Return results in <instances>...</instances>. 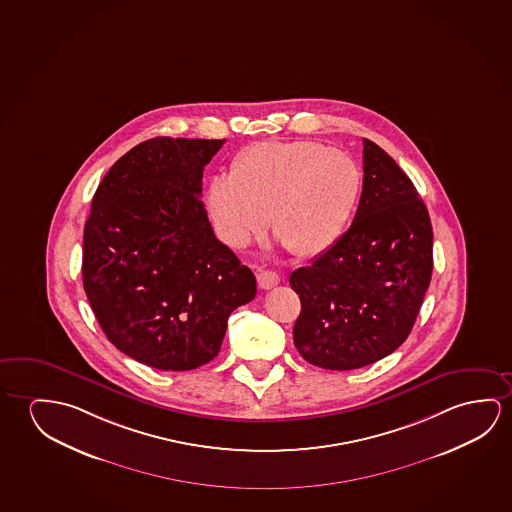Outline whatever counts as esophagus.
<instances>
[{
    "label": "esophagus",
    "mask_w": 512,
    "mask_h": 512,
    "mask_svg": "<svg viewBox=\"0 0 512 512\" xmlns=\"http://www.w3.org/2000/svg\"><path fill=\"white\" fill-rule=\"evenodd\" d=\"M257 282H259L260 289L269 291L276 285L280 284V276L276 275L275 271L271 269H259L257 271Z\"/></svg>",
    "instance_id": "34e87169"
}]
</instances>
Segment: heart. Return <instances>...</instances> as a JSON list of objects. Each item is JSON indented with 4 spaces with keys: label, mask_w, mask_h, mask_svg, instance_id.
Wrapping results in <instances>:
<instances>
[{
    "label": "heart",
    "mask_w": 512,
    "mask_h": 512,
    "mask_svg": "<svg viewBox=\"0 0 512 512\" xmlns=\"http://www.w3.org/2000/svg\"><path fill=\"white\" fill-rule=\"evenodd\" d=\"M353 159L323 143L262 142L213 182L209 205L228 243L241 246L266 227L299 257L328 252L346 234L362 197Z\"/></svg>",
    "instance_id": "b5f03b06"
}]
</instances>
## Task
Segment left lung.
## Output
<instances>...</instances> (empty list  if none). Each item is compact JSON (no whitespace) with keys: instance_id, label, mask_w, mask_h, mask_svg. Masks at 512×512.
I'll return each mask as SVG.
<instances>
[{"instance_id":"1","label":"left lung","mask_w":512,"mask_h":512,"mask_svg":"<svg viewBox=\"0 0 512 512\" xmlns=\"http://www.w3.org/2000/svg\"><path fill=\"white\" fill-rule=\"evenodd\" d=\"M433 275V227L401 166L363 138V189L351 227L289 282L301 301L294 344L312 365L360 369L394 353Z\"/></svg>"}]
</instances>
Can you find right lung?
<instances>
[{
    "instance_id": "obj_1",
    "label": "right lung",
    "mask_w": 512,
    "mask_h": 512,
    "mask_svg": "<svg viewBox=\"0 0 512 512\" xmlns=\"http://www.w3.org/2000/svg\"><path fill=\"white\" fill-rule=\"evenodd\" d=\"M225 140L159 136L111 166L83 234V287L118 351L159 370H191L220 353L228 315L257 282L214 236L204 168Z\"/></svg>"
}]
</instances>
